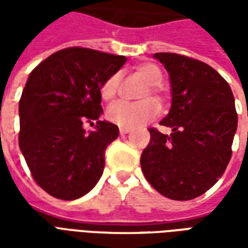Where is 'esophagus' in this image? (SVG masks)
<instances>
[{"mask_svg":"<svg viewBox=\"0 0 248 248\" xmlns=\"http://www.w3.org/2000/svg\"><path fill=\"white\" fill-rule=\"evenodd\" d=\"M129 131H130L129 127H124V126H121V127H119V133H121V134H127Z\"/></svg>","mask_w":248,"mask_h":248,"instance_id":"34e87169","label":"esophagus"}]
</instances>
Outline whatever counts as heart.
Returning <instances> with one entry per match:
<instances>
[{
	"label": "heart",
	"mask_w": 248,
	"mask_h": 248,
	"mask_svg": "<svg viewBox=\"0 0 248 248\" xmlns=\"http://www.w3.org/2000/svg\"><path fill=\"white\" fill-rule=\"evenodd\" d=\"M137 74L149 83V87L143 90L142 93V98H146L143 101L140 102H121L113 103L106 111V117L110 122L118 124V126H124V127H137L140 124L149 122L151 119L158 117V114L161 111L159 103L156 102L155 99L150 97L151 94L155 97H162L161 89L158 85H161L162 79H163V74L162 70L151 62H146L142 63L137 69ZM119 90V76L118 74H113L110 76L103 82L101 86V97L105 101H113L114 98L117 97Z\"/></svg>",
	"instance_id": "b5f03b06"
}]
</instances>
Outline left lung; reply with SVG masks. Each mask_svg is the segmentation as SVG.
<instances>
[{
	"label": "left lung",
	"instance_id": "8db88e82",
	"mask_svg": "<svg viewBox=\"0 0 248 248\" xmlns=\"http://www.w3.org/2000/svg\"><path fill=\"white\" fill-rule=\"evenodd\" d=\"M154 58L170 74L171 108L159 124L171 134L149 129L140 167L159 194L190 201L211 188L229 165L238 126L234 95L204 62L175 53H155Z\"/></svg>",
	"mask_w": 248,
	"mask_h": 248
}]
</instances>
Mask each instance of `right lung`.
I'll return each mask as SVG.
<instances>
[{
	"label": "right lung",
	"mask_w": 248,
	"mask_h": 248,
	"mask_svg": "<svg viewBox=\"0 0 248 248\" xmlns=\"http://www.w3.org/2000/svg\"><path fill=\"white\" fill-rule=\"evenodd\" d=\"M124 62V56L67 47L30 73L19 99V149L37 185L51 197L81 198L102 177L105 150L119 129L98 119L101 86ZM92 120L96 127L86 133L83 124Z\"/></svg>",
	"instance_id": "add662e5"
}]
</instances>
